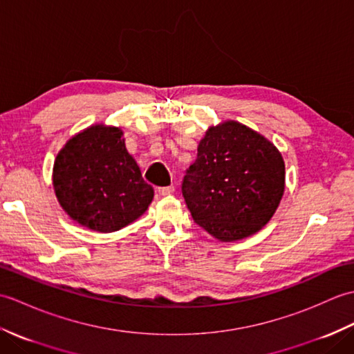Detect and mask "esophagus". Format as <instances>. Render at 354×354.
<instances>
[{
	"mask_svg": "<svg viewBox=\"0 0 354 354\" xmlns=\"http://www.w3.org/2000/svg\"><path fill=\"white\" fill-rule=\"evenodd\" d=\"M158 193L161 194V196H165V194H171L173 192H175V187L173 185H167V187H158Z\"/></svg>",
	"mask_w": 354,
	"mask_h": 354,
	"instance_id": "obj_1",
	"label": "esophagus"
}]
</instances>
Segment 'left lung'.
Segmentation results:
<instances>
[{
    "mask_svg": "<svg viewBox=\"0 0 354 354\" xmlns=\"http://www.w3.org/2000/svg\"><path fill=\"white\" fill-rule=\"evenodd\" d=\"M183 196L194 222L232 242L269 222L284 192V161L272 142L237 122L209 127L185 170Z\"/></svg>",
    "mask_w": 354,
    "mask_h": 354,
    "instance_id": "left-lung-1",
    "label": "left lung"
}]
</instances>
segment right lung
Here are the masks:
<instances>
[{"instance_id":"add662e5","label":"right lung","mask_w":354,"mask_h":354,"mask_svg":"<svg viewBox=\"0 0 354 354\" xmlns=\"http://www.w3.org/2000/svg\"><path fill=\"white\" fill-rule=\"evenodd\" d=\"M118 127L93 126L73 137L59 152L53 169L56 196L73 221L112 232L146 212L152 185L127 153Z\"/></svg>"}]
</instances>
